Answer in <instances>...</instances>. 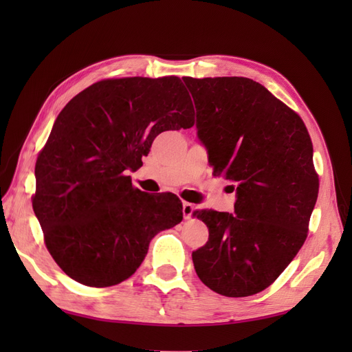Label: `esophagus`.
<instances>
[{"label":"esophagus","instance_id":"obj_1","mask_svg":"<svg viewBox=\"0 0 352 352\" xmlns=\"http://www.w3.org/2000/svg\"><path fill=\"white\" fill-rule=\"evenodd\" d=\"M182 211H184V217H185V219H189L190 214H192V211H194V206L190 204V202L184 201V202H182Z\"/></svg>","mask_w":352,"mask_h":352}]
</instances>
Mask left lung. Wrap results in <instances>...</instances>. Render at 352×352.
<instances>
[{
  "instance_id": "1",
  "label": "left lung",
  "mask_w": 352,
  "mask_h": 352,
  "mask_svg": "<svg viewBox=\"0 0 352 352\" xmlns=\"http://www.w3.org/2000/svg\"><path fill=\"white\" fill-rule=\"evenodd\" d=\"M212 175L236 188L235 212L197 210L208 241L192 252L198 278L225 296L270 286L307 238L317 201L313 144L301 117L248 78H184Z\"/></svg>"
}]
</instances>
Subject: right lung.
I'll return each instance as SVG.
<instances>
[{
	"mask_svg": "<svg viewBox=\"0 0 352 352\" xmlns=\"http://www.w3.org/2000/svg\"><path fill=\"white\" fill-rule=\"evenodd\" d=\"M194 126L176 76L105 79L61 110L35 166L34 211L52 258L69 278L105 287L126 280L158 232L182 221L176 195H148L127 172L154 138Z\"/></svg>",
	"mask_w": 352,
	"mask_h": 352,
	"instance_id": "1",
	"label": "right lung"
}]
</instances>
